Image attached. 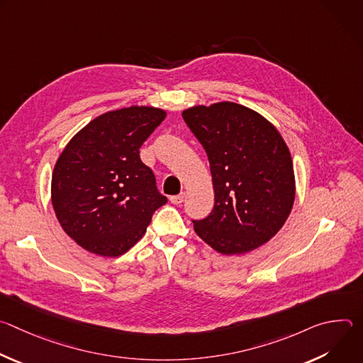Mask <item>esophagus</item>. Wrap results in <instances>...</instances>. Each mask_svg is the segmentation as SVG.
Instances as JSON below:
<instances>
[{
    "instance_id": "esophagus-1",
    "label": "esophagus",
    "mask_w": 363,
    "mask_h": 363,
    "mask_svg": "<svg viewBox=\"0 0 363 363\" xmlns=\"http://www.w3.org/2000/svg\"><path fill=\"white\" fill-rule=\"evenodd\" d=\"M169 201H171L172 203H175V205L182 203V202L185 201V192H181L179 195H174V196H171V198H169Z\"/></svg>"
}]
</instances>
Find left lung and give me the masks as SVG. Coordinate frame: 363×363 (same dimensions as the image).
<instances>
[{
  "instance_id": "obj_1",
  "label": "left lung",
  "mask_w": 363,
  "mask_h": 363,
  "mask_svg": "<svg viewBox=\"0 0 363 363\" xmlns=\"http://www.w3.org/2000/svg\"><path fill=\"white\" fill-rule=\"evenodd\" d=\"M182 118L210 161L214 208L192 220L195 233L221 254H244L267 242L293 208L290 150L262 115L233 101L194 106Z\"/></svg>"
}]
</instances>
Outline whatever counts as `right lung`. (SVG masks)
<instances>
[{"instance_id":"add662e5","label":"right lung","mask_w":363,"mask_h":363,"mask_svg":"<svg viewBox=\"0 0 363 363\" xmlns=\"http://www.w3.org/2000/svg\"><path fill=\"white\" fill-rule=\"evenodd\" d=\"M167 113L130 106L103 113L67 143L51 178V202L66 231L84 250L118 257L146 233L167 203L139 147Z\"/></svg>"}]
</instances>
